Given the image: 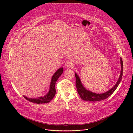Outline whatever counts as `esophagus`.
<instances>
[{
	"instance_id": "obj_1",
	"label": "esophagus",
	"mask_w": 133,
	"mask_h": 133,
	"mask_svg": "<svg viewBox=\"0 0 133 133\" xmlns=\"http://www.w3.org/2000/svg\"><path fill=\"white\" fill-rule=\"evenodd\" d=\"M65 66L66 68H70L73 66V64L70 61H67L66 62V63L65 64Z\"/></svg>"
}]
</instances>
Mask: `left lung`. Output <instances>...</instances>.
<instances>
[{
    "instance_id": "8db88e82",
    "label": "left lung",
    "mask_w": 133,
    "mask_h": 133,
    "mask_svg": "<svg viewBox=\"0 0 133 133\" xmlns=\"http://www.w3.org/2000/svg\"><path fill=\"white\" fill-rule=\"evenodd\" d=\"M120 63L121 65V70L120 72V76L119 78V79L116 83V84L115 85V86L112 88L110 90H109L108 91L103 93V94H96L95 93L92 92L90 91L87 90L82 85L80 79L78 76V75L75 73V76H76V85L78 93L79 95H80L81 98L84 101H89V102H97L100 101H103L104 99H106L109 96H110L116 90L117 87H118L119 84H120L121 80L123 76V61L121 57L120 58Z\"/></svg>"
}]
</instances>
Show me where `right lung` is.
Wrapping results in <instances>:
<instances>
[{"instance_id": "obj_1", "label": "right lung", "mask_w": 133, "mask_h": 133, "mask_svg": "<svg viewBox=\"0 0 133 133\" xmlns=\"http://www.w3.org/2000/svg\"><path fill=\"white\" fill-rule=\"evenodd\" d=\"M63 68L62 67L61 68H59L53 75L51 82L50 85V90L49 92L44 96L39 97L36 98H28L25 96H23L24 97L28 100V101L34 103L38 104H44V103H49L55 96V93H56V90H55V83L58 78L60 77V76L62 74L63 72Z\"/></svg>"}]
</instances>
